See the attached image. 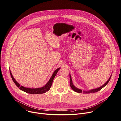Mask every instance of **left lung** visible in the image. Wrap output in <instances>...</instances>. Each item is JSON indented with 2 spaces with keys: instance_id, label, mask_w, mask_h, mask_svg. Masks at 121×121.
Here are the masks:
<instances>
[{
  "instance_id": "left-lung-1",
  "label": "left lung",
  "mask_w": 121,
  "mask_h": 121,
  "mask_svg": "<svg viewBox=\"0 0 121 121\" xmlns=\"http://www.w3.org/2000/svg\"><path fill=\"white\" fill-rule=\"evenodd\" d=\"M112 74L110 76V78H109V79L108 80V81H107L103 85H102V86L98 87V88H95V89H91V90H88V91H84V90H82V89H79V88H77L76 87H75L73 83V82H72V77H71V74L70 73V86L72 88V89L75 92H77V93H82V92L83 93H95V92H97L99 91L100 90H101L102 88H103L104 86H105L108 83V82H109V81L111 79V76H112Z\"/></svg>"
}]
</instances>
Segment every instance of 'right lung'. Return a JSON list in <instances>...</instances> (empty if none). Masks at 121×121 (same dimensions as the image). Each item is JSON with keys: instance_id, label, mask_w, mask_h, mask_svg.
Here are the masks:
<instances>
[{"instance_id": "add662e5", "label": "right lung", "mask_w": 121, "mask_h": 121, "mask_svg": "<svg viewBox=\"0 0 121 121\" xmlns=\"http://www.w3.org/2000/svg\"><path fill=\"white\" fill-rule=\"evenodd\" d=\"M60 69V68H58V69H57L54 73H53L51 77H50V79L49 80V81L48 82V83L46 84V85H45L44 86L41 87H39V88H28V87H24L22 86H21L20 84H19L16 81V80L14 79V78L13 77V76H12V74L11 73V72L10 71V70H9L10 71V74L11 75V77L12 78V79L13 80V81L14 82V83H15V84L17 86V87H19V88L24 91L25 92L29 94H43V93H45L46 92H47V91H48L52 84V82H53V80L54 78V77H55L56 74L59 71V70Z\"/></svg>"}]
</instances>
